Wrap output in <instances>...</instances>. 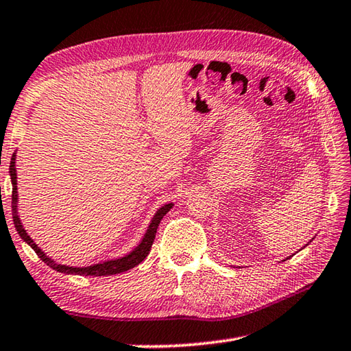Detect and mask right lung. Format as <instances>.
Returning a JSON list of instances; mask_svg holds the SVG:
<instances>
[{
	"label": "right lung",
	"instance_id": "right-lung-1",
	"mask_svg": "<svg viewBox=\"0 0 351 351\" xmlns=\"http://www.w3.org/2000/svg\"><path fill=\"white\" fill-rule=\"evenodd\" d=\"M15 161H16V154L12 155L10 159V167H9V173H10V181H12V216H14V224L18 234H20L21 239L24 242L34 248L35 253L43 259L44 264H47L50 269H53L60 273H64V275H82V276H109V275H118V273H123L133 269L138 264H141L143 261L147 256L152 244H154L155 234H156V228L159 226V222L167 215L169 210L173 207V202L164 204L162 207L158 208V212L154 215L150 224L145 230L143 239L139 241V244L133 248L132 252H129L124 256L117 258V259H109V261H103V263L88 265V267H70L66 264H58L56 261L52 258H49L46 253H44L40 247L35 244V241L32 239L25 228L23 227V222L20 219V215H18V189H16V167H15Z\"/></svg>",
	"mask_w": 351,
	"mask_h": 351
}]
</instances>
